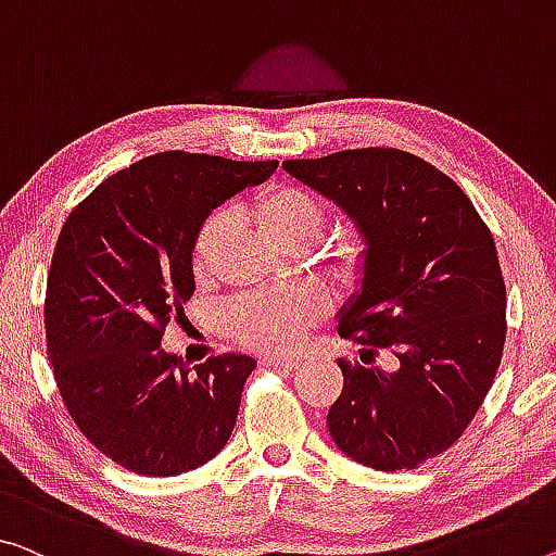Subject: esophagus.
<instances>
[{
	"label": "esophagus",
	"instance_id": "esophagus-1",
	"mask_svg": "<svg viewBox=\"0 0 556 556\" xmlns=\"http://www.w3.org/2000/svg\"><path fill=\"white\" fill-rule=\"evenodd\" d=\"M298 357H266V361H263V365L266 367H286V370H293V367H298Z\"/></svg>",
	"mask_w": 556,
	"mask_h": 556
}]
</instances>
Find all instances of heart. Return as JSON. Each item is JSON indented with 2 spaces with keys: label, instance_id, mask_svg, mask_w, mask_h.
Instances as JSON below:
<instances>
[{
  "label": "heart",
  "instance_id": "obj_1",
  "mask_svg": "<svg viewBox=\"0 0 556 556\" xmlns=\"http://www.w3.org/2000/svg\"><path fill=\"white\" fill-rule=\"evenodd\" d=\"M253 218L273 243L303 251L318 241L326 228L328 211L318 195L290 184L266 186L253 201ZM230 224L226 208L213 211L195 230L191 243V270L206 278L216 263L218 245ZM370 243L363 233L343 236L332 249V263L350 278L367 266ZM328 301L315 288H293L283 293H245L230 301L224 311V326L238 345L258 353H288L303 343L307 330L326 318Z\"/></svg>",
  "mask_w": 556,
  "mask_h": 556
}]
</instances>
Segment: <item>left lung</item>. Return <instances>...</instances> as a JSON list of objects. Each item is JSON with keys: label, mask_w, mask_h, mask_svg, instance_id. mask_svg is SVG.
Segmentation results:
<instances>
[{"label": "left lung", "mask_w": 556, "mask_h": 556, "mask_svg": "<svg viewBox=\"0 0 556 556\" xmlns=\"http://www.w3.org/2000/svg\"><path fill=\"white\" fill-rule=\"evenodd\" d=\"M290 176L343 206L370 243L363 293L338 336L397 361L340 357L328 413L336 445L380 472L415 469L463 438L507 338V288L492 230L465 191L415 153L367 147L288 159Z\"/></svg>", "instance_id": "left-lung-1"}]
</instances>
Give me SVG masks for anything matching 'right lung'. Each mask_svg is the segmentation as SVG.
<instances>
[{"label":"right lung","mask_w":556,"mask_h":556,"mask_svg":"<svg viewBox=\"0 0 556 556\" xmlns=\"http://www.w3.org/2000/svg\"><path fill=\"white\" fill-rule=\"evenodd\" d=\"M276 168L164 151L109 176L64 220L47 280V353L76 427L129 472H189L233 432L253 357L211 355L191 372L161 338L195 290V230Z\"/></svg>","instance_id":"add662e5"}]
</instances>
